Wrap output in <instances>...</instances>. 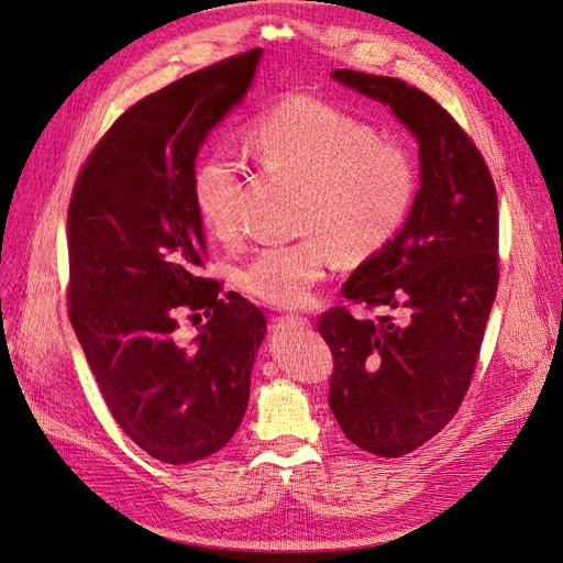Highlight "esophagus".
<instances>
[{
    "label": "esophagus",
    "mask_w": 563,
    "mask_h": 563,
    "mask_svg": "<svg viewBox=\"0 0 563 563\" xmlns=\"http://www.w3.org/2000/svg\"><path fill=\"white\" fill-rule=\"evenodd\" d=\"M272 323H275L277 329H284V327H310L308 317H302V314H284V317H277Z\"/></svg>",
    "instance_id": "esophagus-1"
}]
</instances>
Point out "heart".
<instances>
[{
	"instance_id": "b5f03b06",
	"label": "heart",
	"mask_w": 563,
	"mask_h": 563,
	"mask_svg": "<svg viewBox=\"0 0 563 563\" xmlns=\"http://www.w3.org/2000/svg\"><path fill=\"white\" fill-rule=\"evenodd\" d=\"M249 143L267 166L302 183L296 242L265 246L236 269L244 294L277 308L310 298L335 261H366L406 225L418 195V166L406 147L380 141L362 119L317 98L296 96L265 110ZM242 166L218 150L192 176L199 220L218 240L240 232Z\"/></svg>"
}]
</instances>
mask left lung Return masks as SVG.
Here are the masks:
<instances>
[{
  "label": "left lung",
  "mask_w": 563,
  "mask_h": 563,
  "mask_svg": "<svg viewBox=\"0 0 563 563\" xmlns=\"http://www.w3.org/2000/svg\"><path fill=\"white\" fill-rule=\"evenodd\" d=\"M331 77L397 114L420 150V190L401 232L345 282L347 308L319 317L333 354L329 406L340 430L380 457L416 451L463 404L498 291V195L470 135L424 91L395 77Z\"/></svg>",
  "instance_id": "1"
}]
</instances>
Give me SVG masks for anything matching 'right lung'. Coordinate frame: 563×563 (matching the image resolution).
<instances>
[{"label": "right lung", "mask_w": 563, "mask_h": 563, "mask_svg": "<svg viewBox=\"0 0 563 563\" xmlns=\"http://www.w3.org/2000/svg\"><path fill=\"white\" fill-rule=\"evenodd\" d=\"M261 48L187 75L131 106L98 141L67 209L70 321L110 413L162 463L223 449L249 406L265 317L201 275L192 199L209 131L249 91ZM208 323L192 344L179 317Z\"/></svg>", "instance_id": "obj_1"}]
</instances>
